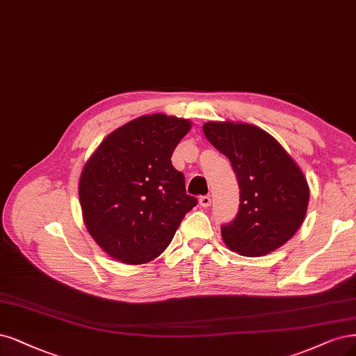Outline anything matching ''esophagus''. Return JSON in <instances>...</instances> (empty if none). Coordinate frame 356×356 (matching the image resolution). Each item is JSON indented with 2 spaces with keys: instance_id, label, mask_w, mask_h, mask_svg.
I'll return each instance as SVG.
<instances>
[{
  "instance_id": "34e87169",
  "label": "esophagus",
  "mask_w": 356,
  "mask_h": 356,
  "mask_svg": "<svg viewBox=\"0 0 356 356\" xmlns=\"http://www.w3.org/2000/svg\"><path fill=\"white\" fill-rule=\"evenodd\" d=\"M199 203H200V206H202V207H209V206H211V203H212L211 195H209V194L202 195L200 200H199Z\"/></svg>"
}]
</instances>
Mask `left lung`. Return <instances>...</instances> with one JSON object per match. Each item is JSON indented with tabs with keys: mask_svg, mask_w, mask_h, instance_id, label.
Wrapping results in <instances>:
<instances>
[{
	"mask_svg": "<svg viewBox=\"0 0 356 356\" xmlns=\"http://www.w3.org/2000/svg\"><path fill=\"white\" fill-rule=\"evenodd\" d=\"M203 132L229 159L240 187L238 212L220 227L227 246L243 256H262L283 246L308 209L309 187L300 168L257 127L207 122Z\"/></svg>",
	"mask_w": 356,
	"mask_h": 356,
	"instance_id": "left-lung-1",
	"label": "left lung"
}]
</instances>
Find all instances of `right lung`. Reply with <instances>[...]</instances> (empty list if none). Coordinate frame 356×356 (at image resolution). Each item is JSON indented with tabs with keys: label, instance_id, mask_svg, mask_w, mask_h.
Masks as SVG:
<instances>
[{
	"label": "right lung",
	"instance_id": "right-lung-1",
	"mask_svg": "<svg viewBox=\"0 0 356 356\" xmlns=\"http://www.w3.org/2000/svg\"><path fill=\"white\" fill-rule=\"evenodd\" d=\"M191 124L162 113L141 116L107 136L79 179L85 225L97 244L124 264L161 254L197 204L170 157Z\"/></svg>",
	"mask_w": 356,
	"mask_h": 356
}]
</instances>
